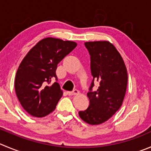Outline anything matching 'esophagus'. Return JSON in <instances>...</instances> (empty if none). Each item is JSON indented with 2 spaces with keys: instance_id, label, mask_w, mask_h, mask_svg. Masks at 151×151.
Returning a JSON list of instances; mask_svg holds the SVG:
<instances>
[{
  "instance_id": "obj_1",
  "label": "esophagus",
  "mask_w": 151,
  "mask_h": 151,
  "mask_svg": "<svg viewBox=\"0 0 151 151\" xmlns=\"http://www.w3.org/2000/svg\"><path fill=\"white\" fill-rule=\"evenodd\" d=\"M67 94L69 96H75V95L79 94V91L78 90H74L73 91H69L67 92Z\"/></svg>"
}]
</instances>
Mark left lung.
Masks as SVG:
<instances>
[{"instance_id": "obj_1", "label": "left lung", "mask_w": 151, "mask_h": 151, "mask_svg": "<svg viewBox=\"0 0 151 151\" xmlns=\"http://www.w3.org/2000/svg\"><path fill=\"white\" fill-rule=\"evenodd\" d=\"M84 45L90 55L93 79L87 93L90 105L78 115L87 124L97 125L110 119L122 104L127 90V71L122 57L110 42L89 41ZM94 79L100 81V87L92 92Z\"/></svg>"}]
</instances>
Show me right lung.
<instances>
[{
  "label": "right lung",
  "instance_id": "1",
  "mask_svg": "<svg viewBox=\"0 0 151 151\" xmlns=\"http://www.w3.org/2000/svg\"><path fill=\"white\" fill-rule=\"evenodd\" d=\"M77 44L59 38H45L28 52L18 67L15 80L17 97L31 116L41 118L55 109L63 95L56 79L58 63Z\"/></svg>",
  "mask_w": 151,
  "mask_h": 151
}]
</instances>
